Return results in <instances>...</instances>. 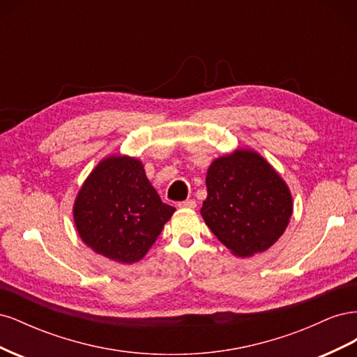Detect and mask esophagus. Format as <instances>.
<instances>
[{"label": "esophagus", "mask_w": 357, "mask_h": 357, "mask_svg": "<svg viewBox=\"0 0 357 357\" xmlns=\"http://www.w3.org/2000/svg\"><path fill=\"white\" fill-rule=\"evenodd\" d=\"M178 207L180 208H195L197 202H195V199H186V201L178 202Z\"/></svg>", "instance_id": "34e87169"}]
</instances>
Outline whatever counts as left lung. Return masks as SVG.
<instances>
[{
  "label": "left lung",
  "mask_w": 357,
  "mask_h": 357,
  "mask_svg": "<svg viewBox=\"0 0 357 357\" xmlns=\"http://www.w3.org/2000/svg\"><path fill=\"white\" fill-rule=\"evenodd\" d=\"M205 185L202 219L232 255L262 253L286 231L294 211L290 190L255 150L238 149L214 159Z\"/></svg>",
  "instance_id": "obj_1"
}]
</instances>
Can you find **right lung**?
<instances>
[{"instance_id": "right-lung-1", "label": "right lung", "mask_w": 357, "mask_h": 357, "mask_svg": "<svg viewBox=\"0 0 357 357\" xmlns=\"http://www.w3.org/2000/svg\"><path fill=\"white\" fill-rule=\"evenodd\" d=\"M174 211L150 185L142 160L121 155L93 168L73 207L83 243L121 264L143 259Z\"/></svg>"}]
</instances>
